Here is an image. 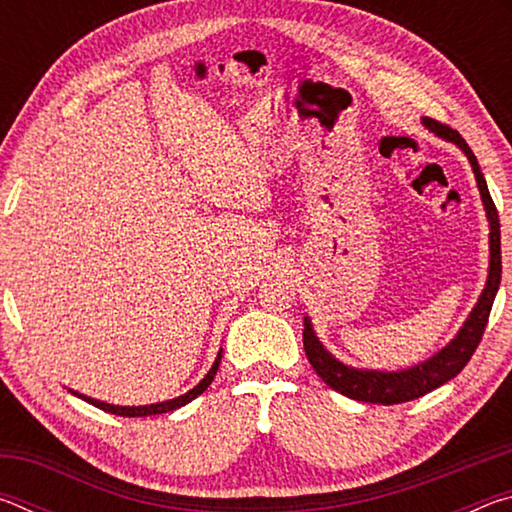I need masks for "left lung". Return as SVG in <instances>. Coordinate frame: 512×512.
Listing matches in <instances>:
<instances>
[{
  "label": "left lung",
  "mask_w": 512,
  "mask_h": 512,
  "mask_svg": "<svg viewBox=\"0 0 512 512\" xmlns=\"http://www.w3.org/2000/svg\"><path fill=\"white\" fill-rule=\"evenodd\" d=\"M422 126L429 128L433 135H438L440 140L452 142L461 149L467 160L472 164L476 187H479L481 203L485 210V219L490 223V266H488V280L481 291L479 300L472 307L470 316L465 318L463 327L458 329L456 336L449 341L443 350H438L433 357L415 363L411 368L402 370H370V368H352L348 363H343L329 352L323 343L318 341L311 325V318L305 316V329H302V343H305L307 359L311 368L316 370V375L325 381L329 388H334L336 393L359 402H372V404H402L409 400H418V397L427 395L433 388L443 386L445 381L456 377L461 372L467 361L472 359L476 345L481 343L483 329L488 325V316L492 309V302L499 291L501 282V232H499V214L497 207L492 203L488 185L481 173L476 155L472 153L470 146L458 135L454 128L445 124H438L436 119L422 117Z\"/></svg>",
  "instance_id": "left-lung-1"
}]
</instances>
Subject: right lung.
I'll return each instance as SVG.
<instances>
[{
	"label": "right lung",
	"mask_w": 512,
	"mask_h": 512,
	"mask_svg": "<svg viewBox=\"0 0 512 512\" xmlns=\"http://www.w3.org/2000/svg\"><path fill=\"white\" fill-rule=\"evenodd\" d=\"M221 352L223 350H219V354H216V359L212 363V368L207 370V375L201 381H198V384L192 388V391H187L185 395L173 397V400H167V402H155V404H144V406H119V404H108V402L94 400V397H88V395H83L79 391H72V388H67V391L72 393V395H76V397H81V400H85L88 404L97 406V409H101V411H108L112 415H124V418H144V415L169 413V411H176V409H180V406H185V404H189L192 400H196V397L201 395L205 388L212 384L216 370H219V363H221Z\"/></svg>",
	"instance_id": "obj_1"
}]
</instances>
